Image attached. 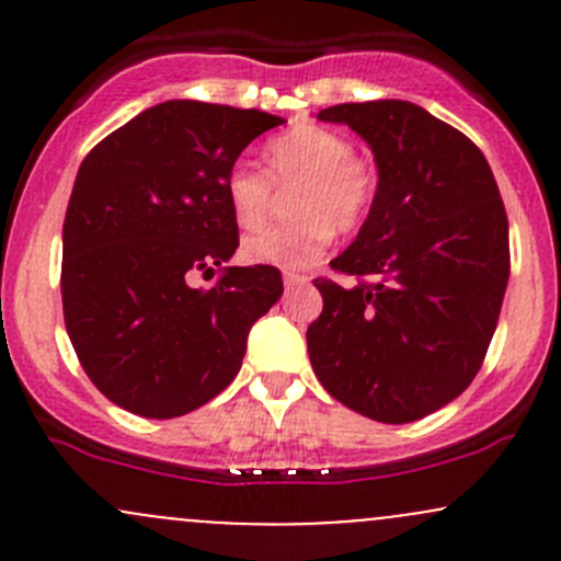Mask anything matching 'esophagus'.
<instances>
[{
    "label": "esophagus",
    "instance_id": "1",
    "mask_svg": "<svg viewBox=\"0 0 561 561\" xmlns=\"http://www.w3.org/2000/svg\"><path fill=\"white\" fill-rule=\"evenodd\" d=\"M307 282H309V276H304V274H285V287H287V290H293V287L307 285Z\"/></svg>",
    "mask_w": 561,
    "mask_h": 561
}]
</instances>
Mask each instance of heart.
Returning <instances> with one entry per match:
<instances>
[{
	"instance_id": "b5f03b06",
	"label": "heart",
	"mask_w": 561,
	"mask_h": 561,
	"mask_svg": "<svg viewBox=\"0 0 561 561\" xmlns=\"http://www.w3.org/2000/svg\"><path fill=\"white\" fill-rule=\"evenodd\" d=\"M265 165L279 190L298 184L290 192V211L298 219L249 236L241 254L252 265L282 271L309 268L331 244L333 230H358L375 203V168L333 129L296 127L271 140ZM225 195L236 225L241 230H254L268 217L274 186L263 171L239 162L225 179Z\"/></svg>"
}]
</instances>
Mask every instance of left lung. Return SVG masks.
Listing matches in <instances>:
<instances>
[{
	"mask_svg": "<svg viewBox=\"0 0 561 561\" xmlns=\"http://www.w3.org/2000/svg\"><path fill=\"white\" fill-rule=\"evenodd\" d=\"M317 118L355 129L380 181L355 241L331 260L358 282L314 279L309 360L344 407L412 423L463 393L483 364L511 276L505 203L483 151L421 105L344 103Z\"/></svg>",
	"mask_w": 561,
	"mask_h": 561,
	"instance_id": "1",
	"label": "left lung"
}]
</instances>
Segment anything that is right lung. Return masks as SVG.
Segmentation results:
<instances>
[{
    "mask_svg": "<svg viewBox=\"0 0 561 561\" xmlns=\"http://www.w3.org/2000/svg\"><path fill=\"white\" fill-rule=\"evenodd\" d=\"M282 118L168 100L81 162L61 233L65 325L89 380L140 417H179L239 375L249 328L279 301L282 274L228 265L239 225L225 179ZM219 267L201 291L188 279Z\"/></svg>",
    "mask_w": 561,
    "mask_h": 561,
    "instance_id": "1",
    "label": "right lung"
}]
</instances>
